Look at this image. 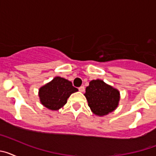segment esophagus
Wrapping results in <instances>:
<instances>
[{
    "label": "esophagus",
    "mask_w": 156,
    "mask_h": 156,
    "mask_svg": "<svg viewBox=\"0 0 156 156\" xmlns=\"http://www.w3.org/2000/svg\"><path fill=\"white\" fill-rule=\"evenodd\" d=\"M84 90H85V88H84V87H83V86H81L80 87H79V90L80 92H83V91H84Z\"/></svg>",
    "instance_id": "esophagus-1"
}]
</instances>
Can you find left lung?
Instances as JSON below:
<instances>
[{
  "label": "left lung",
  "mask_w": 156,
  "mask_h": 156,
  "mask_svg": "<svg viewBox=\"0 0 156 156\" xmlns=\"http://www.w3.org/2000/svg\"><path fill=\"white\" fill-rule=\"evenodd\" d=\"M84 95L92 112L98 116L112 112L119 105V90L101 80L90 81Z\"/></svg>",
  "instance_id": "8db88e82"
}]
</instances>
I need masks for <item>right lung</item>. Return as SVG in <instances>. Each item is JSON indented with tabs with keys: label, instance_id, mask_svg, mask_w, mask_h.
<instances>
[{
	"label": "right lung",
	"instance_id": "add662e5",
	"mask_svg": "<svg viewBox=\"0 0 156 156\" xmlns=\"http://www.w3.org/2000/svg\"><path fill=\"white\" fill-rule=\"evenodd\" d=\"M76 91L78 89L74 87L70 81L56 76L40 88V101L48 109L58 110L66 104L70 95Z\"/></svg>",
	"mask_w": 156,
	"mask_h": 156
}]
</instances>
